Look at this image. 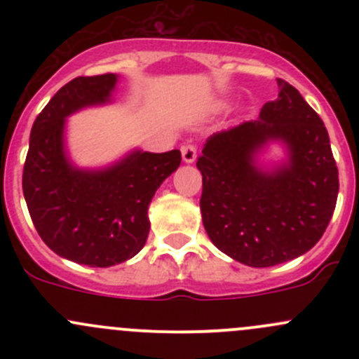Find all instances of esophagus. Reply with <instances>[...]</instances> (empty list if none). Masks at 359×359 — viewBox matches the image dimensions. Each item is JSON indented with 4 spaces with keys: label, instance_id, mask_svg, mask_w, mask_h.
<instances>
[{
    "label": "esophagus",
    "instance_id": "34e87169",
    "mask_svg": "<svg viewBox=\"0 0 359 359\" xmlns=\"http://www.w3.org/2000/svg\"><path fill=\"white\" fill-rule=\"evenodd\" d=\"M180 151H182L184 163H187V165H189V163L196 161V156H198L196 146H191V144H187V146H184Z\"/></svg>",
    "mask_w": 359,
    "mask_h": 359
}]
</instances>
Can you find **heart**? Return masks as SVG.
<instances>
[{
    "instance_id": "1",
    "label": "heart",
    "mask_w": 359,
    "mask_h": 359,
    "mask_svg": "<svg viewBox=\"0 0 359 359\" xmlns=\"http://www.w3.org/2000/svg\"><path fill=\"white\" fill-rule=\"evenodd\" d=\"M227 107H229V102L224 99H219L215 104H213V109L215 111H224V109H227Z\"/></svg>"
}]
</instances>
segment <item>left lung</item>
<instances>
[{"mask_svg": "<svg viewBox=\"0 0 359 359\" xmlns=\"http://www.w3.org/2000/svg\"><path fill=\"white\" fill-rule=\"evenodd\" d=\"M278 99L259 119L215 133L196 166L203 226L220 252L250 267H271L309 252L334 215L339 170L320 116L299 90L278 79ZM271 145L284 153L266 158Z\"/></svg>", "mask_w": 359, "mask_h": 359, "instance_id": "left-lung-1", "label": "left lung"}]
</instances>
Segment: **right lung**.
I'll use <instances>...</instances> for the list:
<instances>
[{
    "mask_svg": "<svg viewBox=\"0 0 359 359\" xmlns=\"http://www.w3.org/2000/svg\"><path fill=\"white\" fill-rule=\"evenodd\" d=\"M118 74L74 78L50 99L29 137L22 189L36 231L62 259L111 267L146 245L158 187L180 166V151L133 147L102 166H79L67 147V118L114 102Z\"/></svg>",
    "mask_w": 359,
    "mask_h": 359,
    "instance_id": "right-lung-1",
    "label": "right lung"
}]
</instances>
